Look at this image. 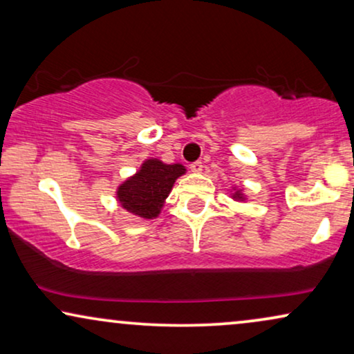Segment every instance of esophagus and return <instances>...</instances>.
<instances>
[{
	"instance_id": "obj_1",
	"label": "esophagus",
	"mask_w": 354,
	"mask_h": 354,
	"mask_svg": "<svg viewBox=\"0 0 354 354\" xmlns=\"http://www.w3.org/2000/svg\"><path fill=\"white\" fill-rule=\"evenodd\" d=\"M190 169H192V172L200 174V172L203 171V162H201V161H195V162H192V164H190Z\"/></svg>"
}]
</instances>
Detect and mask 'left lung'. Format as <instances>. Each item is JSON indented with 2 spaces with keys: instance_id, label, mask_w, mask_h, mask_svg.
Returning a JSON list of instances; mask_svg holds the SVG:
<instances>
[{
  "instance_id": "left-lung-1",
  "label": "left lung",
  "mask_w": 354,
  "mask_h": 354,
  "mask_svg": "<svg viewBox=\"0 0 354 354\" xmlns=\"http://www.w3.org/2000/svg\"><path fill=\"white\" fill-rule=\"evenodd\" d=\"M234 193H232V198H234V200H236V201H243L245 200V195H243V192L241 190H236V188H234Z\"/></svg>"
}]
</instances>
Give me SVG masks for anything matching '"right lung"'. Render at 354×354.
I'll list each match as a JSON object with an SVG mask.
<instances>
[{"instance_id":"1","label":"right lung","mask_w":354,"mask_h":354,"mask_svg":"<svg viewBox=\"0 0 354 354\" xmlns=\"http://www.w3.org/2000/svg\"><path fill=\"white\" fill-rule=\"evenodd\" d=\"M182 164H164L156 158L147 159L135 176L118 188V201L130 214L153 219L158 217L174 182L185 174Z\"/></svg>"}]
</instances>
